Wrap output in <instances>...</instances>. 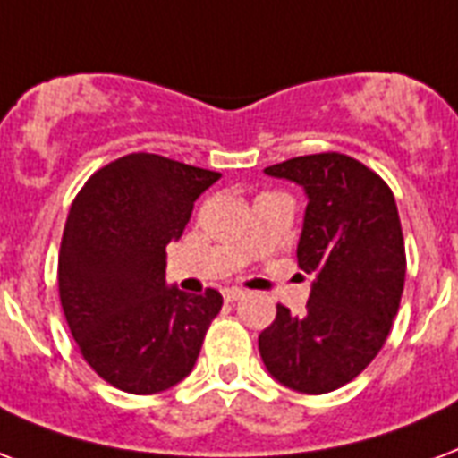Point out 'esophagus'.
<instances>
[{"mask_svg": "<svg viewBox=\"0 0 458 458\" xmlns=\"http://www.w3.org/2000/svg\"><path fill=\"white\" fill-rule=\"evenodd\" d=\"M242 295L244 293L237 291V288H225V291H223V300H225V302H235V300H240Z\"/></svg>", "mask_w": 458, "mask_h": 458, "instance_id": "obj_1", "label": "esophagus"}]
</instances>
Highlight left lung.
<instances>
[{
  "label": "left lung",
  "instance_id": "left-lung-1",
  "mask_svg": "<svg viewBox=\"0 0 458 458\" xmlns=\"http://www.w3.org/2000/svg\"><path fill=\"white\" fill-rule=\"evenodd\" d=\"M307 194L298 264L314 274L302 314L276 307L259 334L261 360L278 382L327 394L360 375L399 312L406 247L389 184L344 153H312L264 170Z\"/></svg>",
  "mask_w": 458,
  "mask_h": 458
}]
</instances>
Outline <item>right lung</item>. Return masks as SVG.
<instances>
[{
  "mask_svg": "<svg viewBox=\"0 0 458 458\" xmlns=\"http://www.w3.org/2000/svg\"><path fill=\"white\" fill-rule=\"evenodd\" d=\"M221 173L129 153L89 177L66 216L59 300L83 360L127 394L165 392L190 375L221 293L165 284V247Z\"/></svg>",
  "mask_w": 458,
  "mask_h": 458,
  "instance_id": "obj_1",
  "label": "right lung"
}]
</instances>
